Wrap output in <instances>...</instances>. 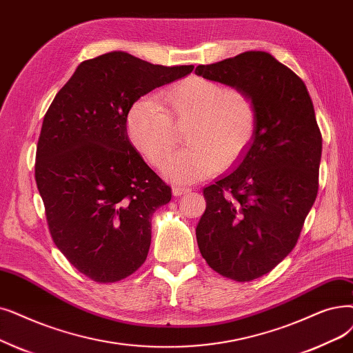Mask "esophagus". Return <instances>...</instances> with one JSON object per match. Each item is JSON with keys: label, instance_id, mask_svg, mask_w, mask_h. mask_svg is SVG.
Masks as SVG:
<instances>
[{"label": "esophagus", "instance_id": "34e87169", "mask_svg": "<svg viewBox=\"0 0 353 353\" xmlns=\"http://www.w3.org/2000/svg\"><path fill=\"white\" fill-rule=\"evenodd\" d=\"M192 189L186 188V186H173V196H181V194H186L189 193Z\"/></svg>", "mask_w": 353, "mask_h": 353}]
</instances>
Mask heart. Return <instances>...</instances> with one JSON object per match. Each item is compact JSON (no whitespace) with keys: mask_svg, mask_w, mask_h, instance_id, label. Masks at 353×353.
Returning <instances> with one entry per match:
<instances>
[{"mask_svg":"<svg viewBox=\"0 0 353 353\" xmlns=\"http://www.w3.org/2000/svg\"><path fill=\"white\" fill-rule=\"evenodd\" d=\"M258 124L252 97L239 88H225L216 81L189 76L154 98H140L127 115L132 145L157 168L170 157L177 137L185 130L189 145L174 154L165 176L176 183H193L218 168L234 165L250 148Z\"/></svg>","mask_w":353,"mask_h":353,"instance_id":"b5f03b06","label":"heart"}]
</instances>
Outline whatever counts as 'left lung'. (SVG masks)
I'll list each match as a JSON object with an SVG mask.
<instances>
[{
  "instance_id": "obj_1",
  "label": "left lung",
  "mask_w": 353,
  "mask_h": 353,
  "mask_svg": "<svg viewBox=\"0 0 353 353\" xmlns=\"http://www.w3.org/2000/svg\"><path fill=\"white\" fill-rule=\"evenodd\" d=\"M196 74L252 97L254 140L232 173L203 189L196 239L208 265L251 281L293 251L319 190L321 134L304 82L267 52H245Z\"/></svg>"
}]
</instances>
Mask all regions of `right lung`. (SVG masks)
Here are the masks:
<instances>
[{
	"label": "right lung",
	"instance_id": "right-lung-1",
	"mask_svg": "<svg viewBox=\"0 0 353 353\" xmlns=\"http://www.w3.org/2000/svg\"><path fill=\"white\" fill-rule=\"evenodd\" d=\"M193 68L105 53L78 66L44 115L34 176L46 219L56 247L90 280L119 281L145 261L151 216L172 189L131 144L127 115Z\"/></svg>",
	"mask_w": 353,
	"mask_h": 353
}]
</instances>
